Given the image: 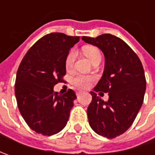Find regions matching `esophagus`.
I'll return each mask as SVG.
<instances>
[{"instance_id": "1", "label": "esophagus", "mask_w": 155, "mask_h": 155, "mask_svg": "<svg viewBox=\"0 0 155 155\" xmlns=\"http://www.w3.org/2000/svg\"><path fill=\"white\" fill-rule=\"evenodd\" d=\"M81 92H82V91H78H78H76V94H77V96H78V97L80 95Z\"/></svg>"}]
</instances>
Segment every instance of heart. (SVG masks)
<instances>
[{
    "label": "heart",
    "mask_w": 155,
    "mask_h": 155,
    "mask_svg": "<svg viewBox=\"0 0 155 155\" xmlns=\"http://www.w3.org/2000/svg\"><path fill=\"white\" fill-rule=\"evenodd\" d=\"M83 52L91 63L102 58V55H101L100 51L97 47H94V46H84V47H83ZM76 58H77V51L75 50H71L65 58L64 64H65L66 70H71L73 67ZM71 81L72 84H74L75 86L78 87V88H85V87L88 86V84L91 81V78L84 76V75L77 74L71 78Z\"/></svg>",
    "instance_id": "1"
}]
</instances>
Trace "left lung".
Listing matches in <instances>:
<instances>
[{"mask_svg": "<svg viewBox=\"0 0 155 155\" xmlns=\"http://www.w3.org/2000/svg\"><path fill=\"white\" fill-rule=\"evenodd\" d=\"M82 39L104 52V74L94 91L109 94V100L104 102L91 91L92 101L87 110L90 126L99 135L115 138L130 128L143 104L146 78L142 64L136 53L115 35L84 36Z\"/></svg>", "mask_w": 155, "mask_h": 155, "instance_id": "1", "label": "left lung"}]
</instances>
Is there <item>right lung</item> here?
<instances>
[{"label":"right lung","mask_w":155,"mask_h":155,"mask_svg":"<svg viewBox=\"0 0 155 155\" xmlns=\"http://www.w3.org/2000/svg\"><path fill=\"white\" fill-rule=\"evenodd\" d=\"M78 36L51 33L28 50L17 71L15 85L18 108L31 129L43 135L60 132L68 122L77 96L53 91L66 73L65 58Z\"/></svg>","instance_id":"right-lung-1"}]
</instances>
